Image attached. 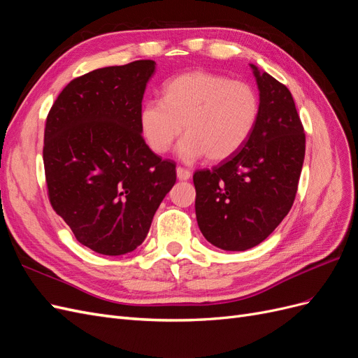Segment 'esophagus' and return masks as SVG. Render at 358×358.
<instances>
[{
  "mask_svg": "<svg viewBox=\"0 0 358 358\" xmlns=\"http://www.w3.org/2000/svg\"><path fill=\"white\" fill-rule=\"evenodd\" d=\"M176 175H178L179 180H188L191 178V171L187 170V169H183V167H178Z\"/></svg>",
  "mask_w": 358,
  "mask_h": 358,
  "instance_id": "esophagus-1",
  "label": "esophagus"
}]
</instances>
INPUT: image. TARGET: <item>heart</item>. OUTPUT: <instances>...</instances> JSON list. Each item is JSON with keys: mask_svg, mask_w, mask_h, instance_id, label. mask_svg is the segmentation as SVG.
<instances>
[{"mask_svg": "<svg viewBox=\"0 0 358 358\" xmlns=\"http://www.w3.org/2000/svg\"><path fill=\"white\" fill-rule=\"evenodd\" d=\"M259 100L251 85L209 71H189L162 86V100H148L138 113L140 133L155 154H166L180 136V159L206 155L224 161L239 152L251 137Z\"/></svg>", "mask_w": 358, "mask_h": 358, "instance_id": "b5f03b06", "label": "heart"}]
</instances>
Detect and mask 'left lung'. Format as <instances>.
Returning a JSON list of instances; mask_svg holds the SVG:
<instances>
[{
	"mask_svg": "<svg viewBox=\"0 0 358 358\" xmlns=\"http://www.w3.org/2000/svg\"><path fill=\"white\" fill-rule=\"evenodd\" d=\"M249 66L259 92L251 137L239 152L192 178L200 231L224 251H246L273 233L294 203L305 159V133L291 92Z\"/></svg>",
	"mask_w": 358,
	"mask_h": 358,
	"instance_id": "1",
	"label": "left lung"
}]
</instances>
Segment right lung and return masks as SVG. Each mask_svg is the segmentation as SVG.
<instances>
[{"label": "right lung", "instance_id": "1", "mask_svg": "<svg viewBox=\"0 0 358 358\" xmlns=\"http://www.w3.org/2000/svg\"><path fill=\"white\" fill-rule=\"evenodd\" d=\"M155 62L94 70L58 95L45 128L49 200L82 245L103 255L146 239L176 166L149 149L138 113Z\"/></svg>", "mask_w": 358, "mask_h": 358}]
</instances>
